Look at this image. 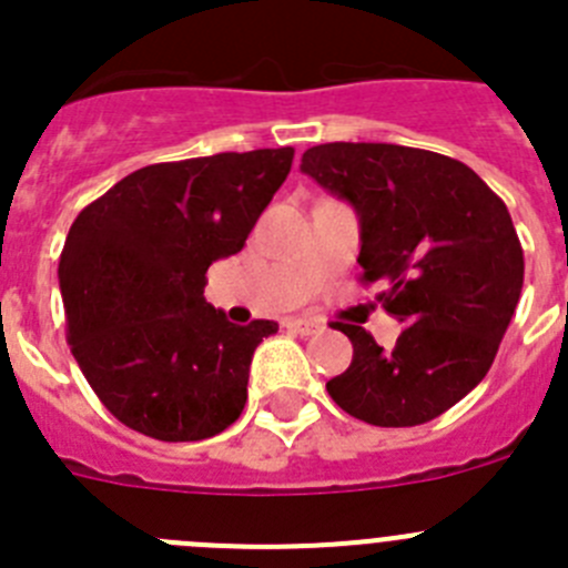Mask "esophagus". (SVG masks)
<instances>
[{"label":"esophagus","mask_w":568,"mask_h":568,"mask_svg":"<svg viewBox=\"0 0 568 568\" xmlns=\"http://www.w3.org/2000/svg\"><path fill=\"white\" fill-rule=\"evenodd\" d=\"M287 329L290 333H298V335H315L324 329V324L315 318H290L287 321Z\"/></svg>","instance_id":"1"}]
</instances>
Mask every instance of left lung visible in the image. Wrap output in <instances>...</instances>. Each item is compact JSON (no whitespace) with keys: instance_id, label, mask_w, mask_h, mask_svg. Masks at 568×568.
<instances>
[{"instance_id":"obj_1","label":"left lung","mask_w":568,"mask_h":568,"mask_svg":"<svg viewBox=\"0 0 568 568\" xmlns=\"http://www.w3.org/2000/svg\"><path fill=\"white\" fill-rule=\"evenodd\" d=\"M301 170L361 219V284L404 324L393 349L338 324L353 364L327 393L373 426H418L444 415L489 373L524 287L511 215L458 159L404 144L329 142Z\"/></svg>"}]
</instances>
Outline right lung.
<instances>
[{
  "mask_svg": "<svg viewBox=\"0 0 568 568\" xmlns=\"http://www.w3.org/2000/svg\"><path fill=\"white\" fill-rule=\"evenodd\" d=\"M293 155L150 164L77 215L59 258L68 344L115 420L155 440H204L239 418L255 346L278 324H230L204 301L207 267L244 247Z\"/></svg>",
  "mask_w": 568,
  "mask_h": 568,
  "instance_id": "obj_1",
  "label": "right lung"
}]
</instances>
